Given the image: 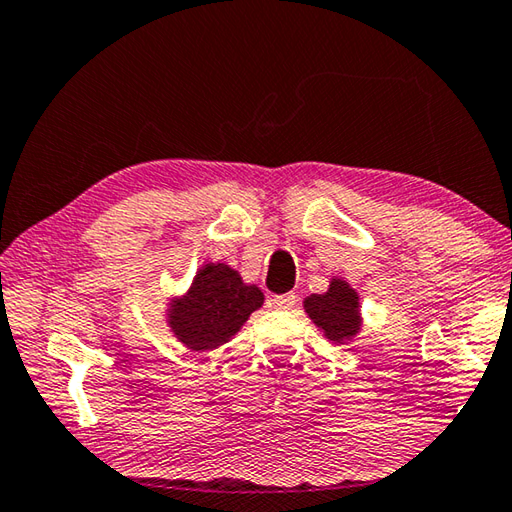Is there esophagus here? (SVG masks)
<instances>
[{"instance_id":"obj_1","label":"esophagus","mask_w":512,"mask_h":512,"mask_svg":"<svg viewBox=\"0 0 512 512\" xmlns=\"http://www.w3.org/2000/svg\"><path fill=\"white\" fill-rule=\"evenodd\" d=\"M270 308H279V310H290L297 306V295L295 293H286V295H273L268 299Z\"/></svg>"}]
</instances>
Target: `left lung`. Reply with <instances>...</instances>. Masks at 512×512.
Segmentation results:
<instances>
[{
	"mask_svg": "<svg viewBox=\"0 0 512 512\" xmlns=\"http://www.w3.org/2000/svg\"><path fill=\"white\" fill-rule=\"evenodd\" d=\"M304 310L328 342L350 344L362 333L359 293L344 277H330L326 293H310L304 299Z\"/></svg>",
	"mask_w": 512,
	"mask_h": 512,
	"instance_id": "8db88e82",
	"label": "left lung"
}]
</instances>
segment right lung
I'll list each match as a JSON object with an SVG mask.
<instances>
[{"label": "right lung", "instance_id": "add662e5", "mask_svg": "<svg viewBox=\"0 0 512 512\" xmlns=\"http://www.w3.org/2000/svg\"><path fill=\"white\" fill-rule=\"evenodd\" d=\"M262 304V290L246 284L235 268L206 262L186 293L168 299L164 317L177 342L195 353H206L228 344Z\"/></svg>", "mask_w": 512, "mask_h": 512}]
</instances>
